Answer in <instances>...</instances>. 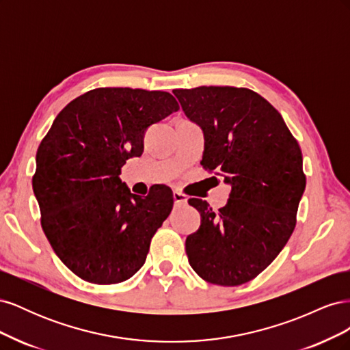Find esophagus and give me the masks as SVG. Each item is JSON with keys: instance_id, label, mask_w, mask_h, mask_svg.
Listing matches in <instances>:
<instances>
[{"instance_id": "obj_1", "label": "esophagus", "mask_w": 350, "mask_h": 350, "mask_svg": "<svg viewBox=\"0 0 350 350\" xmlns=\"http://www.w3.org/2000/svg\"><path fill=\"white\" fill-rule=\"evenodd\" d=\"M187 200H188V198H187L185 194L179 193V191H174V201H175V204H185Z\"/></svg>"}]
</instances>
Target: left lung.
<instances>
[{"mask_svg": "<svg viewBox=\"0 0 350 350\" xmlns=\"http://www.w3.org/2000/svg\"><path fill=\"white\" fill-rule=\"evenodd\" d=\"M174 94L204 131L201 165L232 188L219 211L188 200L201 216L185 241L189 266L208 283H247L270 266L295 229L306 184L301 147L282 115L250 89L201 86Z\"/></svg>", "mask_w": 350, "mask_h": 350, "instance_id": "obj_1", "label": "left lung"}]
</instances>
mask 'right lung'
<instances>
[{"label":"right lung","mask_w":350,"mask_h":350,"mask_svg":"<svg viewBox=\"0 0 350 350\" xmlns=\"http://www.w3.org/2000/svg\"><path fill=\"white\" fill-rule=\"evenodd\" d=\"M178 109L167 92L93 89L71 100L40 142L31 179L40 225L80 279L115 284L142 269L174 194L165 185L144 198L131 194L121 167L142 156L146 130Z\"/></svg>","instance_id":"add662e5"}]
</instances>
